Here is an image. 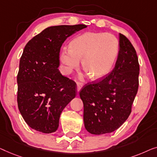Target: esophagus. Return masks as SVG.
Wrapping results in <instances>:
<instances>
[{
  "label": "esophagus",
  "mask_w": 157,
  "mask_h": 157,
  "mask_svg": "<svg viewBox=\"0 0 157 157\" xmlns=\"http://www.w3.org/2000/svg\"><path fill=\"white\" fill-rule=\"evenodd\" d=\"M82 86H83V84L82 82H77V91H78V92L80 91L81 88L82 87Z\"/></svg>",
  "instance_id": "34e87169"
}]
</instances>
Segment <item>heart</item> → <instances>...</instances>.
<instances>
[{"label":"heart","instance_id":"obj_1","mask_svg":"<svg viewBox=\"0 0 157 157\" xmlns=\"http://www.w3.org/2000/svg\"><path fill=\"white\" fill-rule=\"evenodd\" d=\"M118 50V41L113 35L87 32L72 40L70 43V49L61 51L59 59L64 72L70 74L78 69L79 59H82L83 70L92 78L99 79L111 70Z\"/></svg>","mask_w":157,"mask_h":157}]
</instances>
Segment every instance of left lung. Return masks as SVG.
Masks as SVG:
<instances>
[{"instance_id": "obj_1", "label": "left lung", "mask_w": 157, "mask_h": 157, "mask_svg": "<svg viewBox=\"0 0 157 157\" xmlns=\"http://www.w3.org/2000/svg\"><path fill=\"white\" fill-rule=\"evenodd\" d=\"M140 64L136 50L120 33L115 66L103 79L87 83L79 92L87 132L104 134L115 131L127 120L138 91Z\"/></svg>"}]
</instances>
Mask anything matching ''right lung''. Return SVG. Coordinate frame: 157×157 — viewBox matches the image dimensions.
<instances>
[{"label": "right lung", "mask_w": 157, "mask_h": 157, "mask_svg": "<svg viewBox=\"0 0 157 157\" xmlns=\"http://www.w3.org/2000/svg\"><path fill=\"white\" fill-rule=\"evenodd\" d=\"M86 27L51 26L26 44L17 76V101L22 117L32 129L46 134L56 132L64 108L75 98L76 82L57 69L59 52L68 37Z\"/></svg>", "instance_id": "add662e5"}]
</instances>
